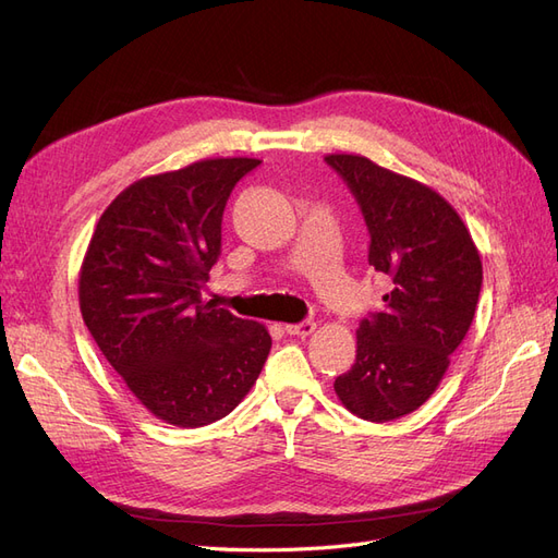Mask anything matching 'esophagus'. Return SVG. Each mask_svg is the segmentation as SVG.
<instances>
[{"instance_id": "1", "label": "esophagus", "mask_w": 558, "mask_h": 558, "mask_svg": "<svg viewBox=\"0 0 558 558\" xmlns=\"http://www.w3.org/2000/svg\"><path fill=\"white\" fill-rule=\"evenodd\" d=\"M316 330L314 320H302V324H291L286 326V332L293 335V337H310Z\"/></svg>"}]
</instances>
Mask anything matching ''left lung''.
<instances>
[{
  "label": "left lung",
  "mask_w": 558,
  "mask_h": 558,
  "mask_svg": "<svg viewBox=\"0 0 558 558\" xmlns=\"http://www.w3.org/2000/svg\"><path fill=\"white\" fill-rule=\"evenodd\" d=\"M326 162L361 205L369 265L391 281L384 310L356 330V363L335 379V393L351 414L384 424L440 386L475 318L482 258L459 211L430 185L356 154Z\"/></svg>",
  "instance_id": "1"
}]
</instances>
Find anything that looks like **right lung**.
Wrapping results in <instances>:
<instances>
[{
	"label": "right lung",
	"mask_w": 558,
	"mask_h": 558,
	"mask_svg": "<svg viewBox=\"0 0 558 558\" xmlns=\"http://www.w3.org/2000/svg\"><path fill=\"white\" fill-rule=\"evenodd\" d=\"M256 158H205L144 177L99 216L78 305L99 351L156 418L199 428L230 414L272 349L258 320L202 300L226 202Z\"/></svg>",
	"instance_id": "right-lung-1"
}]
</instances>
